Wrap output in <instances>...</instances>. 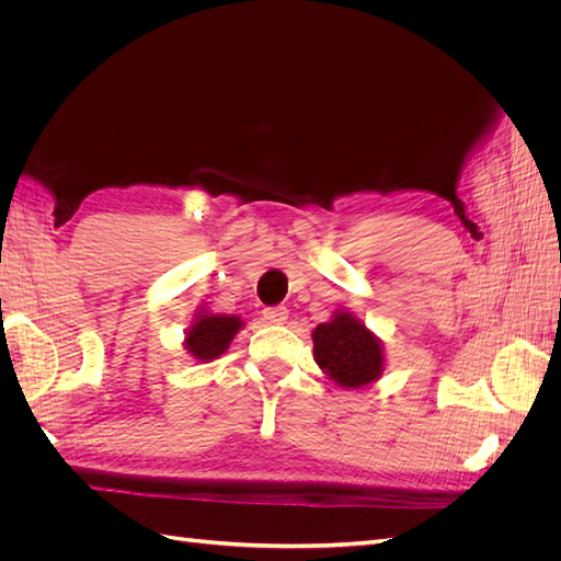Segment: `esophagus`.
Wrapping results in <instances>:
<instances>
[{
	"mask_svg": "<svg viewBox=\"0 0 561 561\" xmlns=\"http://www.w3.org/2000/svg\"><path fill=\"white\" fill-rule=\"evenodd\" d=\"M264 320L271 322V325H283V322L287 320V309L285 307H266L262 311Z\"/></svg>",
	"mask_w": 561,
	"mask_h": 561,
	"instance_id": "34e87169",
	"label": "esophagus"
}]
</instances>
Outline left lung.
Segmentation results:
<instances>
[{"instance_id": "8db88e82", "label": "left lung", "mask_w": 561, "mask_h": 561, "mask_svg": "<svg viewBox=\"0 0 561 561\" xmlns=\"http://www.w3.org/2000/svg\"><path fill=\"white\" fill-rule=\"evenodd\" d=\"M313 360L330 381L342 388H365L383 371L381 339L351 311H334L330 322L313 330Z\"/></svg>"}]
</instances>
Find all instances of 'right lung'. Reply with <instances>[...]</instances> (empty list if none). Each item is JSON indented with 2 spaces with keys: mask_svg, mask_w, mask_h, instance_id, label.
<instances>
[{
  "mask_svg": "<svg viewBox=\"0 0 561 561\" xmlns=\"http://www.w3.org/2000/svg\"><path fill=\"white\" fill-rule=\"evenodd\" d=\"M243 328L241 316L210 313L208 307H198L196 318L184 332V348L198 363H210L222 355L231 339Z\"/></svg>",
  "mask_w": 561,
  "mask_h": 561,
  "instance_id": "add662e5",
  "label": "right lung"
}]
</instances>
